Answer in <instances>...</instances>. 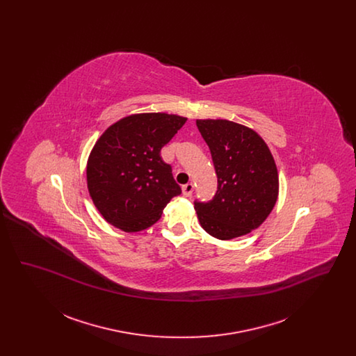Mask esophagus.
<instances>
[{
    "mask_svg": "<svg viewBox=\"0 0 356 356\" xmlns=\"http://www.w3.org/2000/svg\"><path fill=\"white\" fill-rule=\"evenodd\" d=\"M193 189H195V186L192 183H188L186 186H183V195L184 196H192V193H193Z\"/></svg>",
    "mask_w": 356,
    "mask_h": 356,
    "instance_id": "esophagus-1",
    "label": "esophagus"
}]
</instances>
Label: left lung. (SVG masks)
I'll use <instances>...</instances> for the list:
<instances>
[{"label": "left lung", "instance_id": "left-lung-1", "mask_svg": "<svg viewBox=\"0 0 356 356\" xmlns=\"http://www.w3.org/2000/svg\"><path fill=\"white\" fill-rule=\"evenodd\" d=\"M212 154L218 191L208 203L195 202L204 231L220 240L244 236L263 224L279 195L271 151L254 129L228 120H196Z\"/></svg>", "mask_w": 356, "mask_h": 356}]
</instances>
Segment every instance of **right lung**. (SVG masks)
I'll use <instances>...</instances> for the list:
<instances>
[{
	"instance_id": "add662e5",
	"label": "right lung",
	"mask_w": 356,
	"mask_h": 356,
	"mask_svg": "<svg viewBox=\"0 0 356 356\" xmlns=\"http://www.w3.org/2000/svg\"><path fill=\"white\" fill-rule=\"evenodd\" d=\"M168 113H137L112 124L86 164L88 191L102 218L124 232L149 228L181 193L160 151L186 124Z\"/></svg>"
}]
</instances>
